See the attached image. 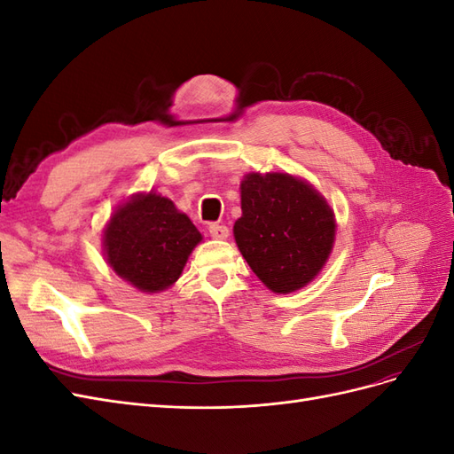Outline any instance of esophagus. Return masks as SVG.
Wrapping results in <instances>:
<instances>
[{
	"label": "esophagus",
	"mask_w": 454,
	"mask_h": 454,
	"mask_svg": "<svg viewBox=\"0 0 454 454\" xmlns=\"http://www.w3.org/2000/svg\"><path fill=\"white\" fill-rule=\"evenodd\" d=\"M208 232L212 239H217V240H223L229 237V229L225 225H219V223H210Z\"/></svg>",
	"instance_id": "34e87169"
}]
</instances>
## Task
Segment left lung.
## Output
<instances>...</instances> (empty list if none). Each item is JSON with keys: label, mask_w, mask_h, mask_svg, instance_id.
Segmentation results:
<instances>
[{"label": "left lung", "mask_w": 454, "mask_h": 454, "mask_svg": "<svg viewBox=\"0 0 454 454\" xmlns=\"http://www.w3.org/2000/svg\"><path fill=\"white\" fill-rule=\"evenodd\" d=\"M235 240L257 278L274 294L307 286L333 248L335 219L309 184L290 174H248L240 184Z\"/></svg>", "instance_id": "obj_1"}]
</instances>
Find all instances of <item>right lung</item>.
I'll list each match as a JSON object with an SVG mask.
<instances>
[{"instance_id": "right-lung-1", "label": "right lung", "mask_w": 454, "mask_h": 454, "mask_svg": "<svg viewBox=\"0 0 454 454\" xmlns=\"http://www.w3.org/2000/svg\"><path fill=\"white\" fill-rule=\"evenodd\" d=\"M202 240L191 219L157 193L119 206L104 235L107 263L138 290L155 294L172 286L189 254Z\"/></svg>"}]
</instances>
